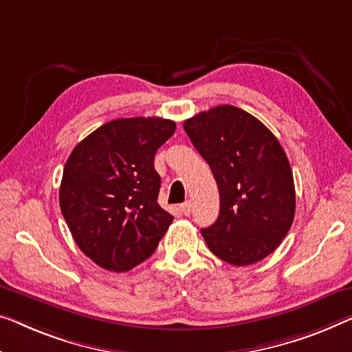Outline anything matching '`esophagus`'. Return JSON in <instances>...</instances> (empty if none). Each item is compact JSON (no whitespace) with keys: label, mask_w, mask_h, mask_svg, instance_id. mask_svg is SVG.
I'll return each mask as SVG.
<instances>
[{"label":"esophagus","mask_w":352,"mask_h":352,"mask_svg":"<svg viewBox=\"0 0 352 352\" xmlns=\"http://www.w3.org/2000/svg\"><path fill=\"white\" fill-rule=\"evenodd\" d=\"M180 210H182V213L185 214V217H190V214H191V201L182 204Z\"/></svg>","instance_id":"34e87169"}]
</instances>
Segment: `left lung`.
<instances>
[{
	"label": "left lung",
	"mask_w": 352,
	"mask_h": 352,
	"mask_svg": "<svg viewBox=\"0 0 352 352\" xmlns=\"http://www.w3.org/2000/svg\"><path fill=\"white\" fill-rule=\"evenodd\" d=\"M208 162L219 190V214L202 229L210 251L232 265H251L280 246L296 213L287 156L258 118L218 106L183 123Z\"/></svg>",
	"instance_id": "1"
}]
</instances>
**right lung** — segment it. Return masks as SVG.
Returning a JSON list of instances; mask_svg holds the SVG:
<instances>
[{"instance_id":"add662e5","label":"right lung","mask_w":352,"mask_h":352,"mask_svg":"<svg viewBox=\"0 0 352 352\" xmlns=\"http://www.w3.org/2000/svg\"><path fill=\"white\" fill-rule=\"evenodd\" d=\"M175 133L172 120L118 118L76 145L63 170L60 207L82 253L110 272H128L155 253L172 224L158 204L153 160Z\"/></svg>"}]
</instances>
